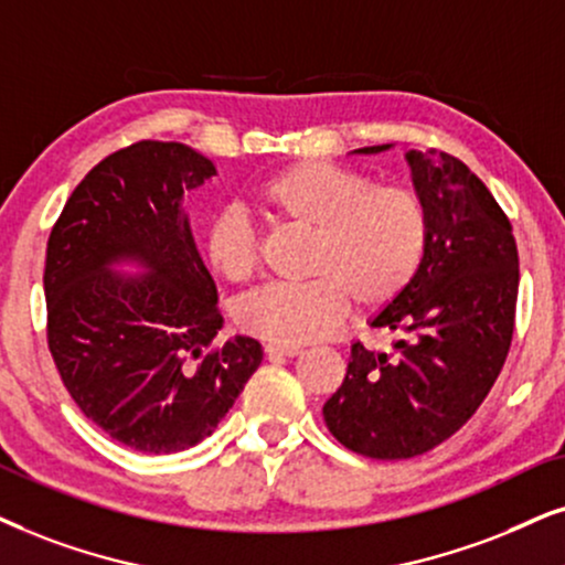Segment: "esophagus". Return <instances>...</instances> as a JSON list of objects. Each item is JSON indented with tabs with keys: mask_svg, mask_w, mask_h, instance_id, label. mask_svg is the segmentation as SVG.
<instances>
[{
	"mask_svg": "<svg viewBox=\"0 0 565 565\" xmlns=\"http://www.w3.org/2000/svg\"><path fill=\"white\" fill-rule=\"evenodd\" d=\"M266 352L270 356H297V354H302V347H295V344H266Z\"/></svg>",
	"mask_w": 565,
	"mask_h": 565,
	"instance_id": "34e87169",
	"label": "esophagus"
}]
</instances>
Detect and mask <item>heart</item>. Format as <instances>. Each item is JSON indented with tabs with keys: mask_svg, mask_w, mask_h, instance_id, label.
Masks as SVG:
<instances>
[{
	"mask_svg": "<svg viewBox=\"0 0 565 565\" xmlns=\"http://www.w3.org/2000/svg\"><path fill=\"white\" fill-rule=\"evenodd\" d=\"M263 218L312 230L307 284H274L237 305L242 331L270 344H307L339 328L349 297L365 310L394 302L417 278L430 247V211L409 184H373L365 171L328 161L276 169L249 192ZM205 260L230 284L258 268V239L239 213L205 232Z\"/></svg>",
	"mask_w": 565,
	"mask_h": 565,
	"instance_id": "heart-1",
	"label": "heart"
}]
</instances>
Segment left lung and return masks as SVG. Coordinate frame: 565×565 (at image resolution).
Wrapping results in <instances>:
<instances>
[{"mask_svg":"<svg viewBox=\"0 0 565 565\" xmlns=\"http://www.w3.org/2000/svg\"><path fill=\"white\" fill-rule=\"evenodd\" d=\"M406 161L430 211V247L417 278L373 320L406 339L388 354L356 341L344 383L323 406L341 446L381 461L427 454L467 425L501 375L516 326L509 216L454 156L409 151Z\"/></svg>","mask_w":565,"mask_h":565,"instance_id":"left-lung-1","label":"left lung"}]
</instances>
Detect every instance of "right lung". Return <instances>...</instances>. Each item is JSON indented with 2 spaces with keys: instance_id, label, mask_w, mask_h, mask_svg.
<instances>
[{
  "instance_id": "add662e5",
  "label": "right lung",
  "mask_w": 565,
  "mask_h": 565,
  "mask_svg": "<svg viewBox=\"0 0 565 565\" xmlns=\"http://www.w3.org/2000/svg\"><path fill=\"white\" fill-rule=\"evenodd\" d=\"M213 174L182 142H132L85 174L49 234L54 365L85 417L140 454L209 438L263 360L249 335L216 344V284L180 209L184 190ZM119 257L140 259L149 276L117 279L108 263Z\"/></svg>"
}]
</instances>
